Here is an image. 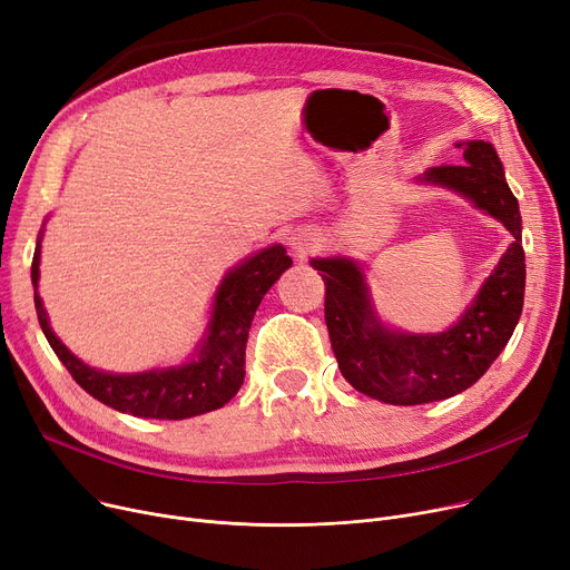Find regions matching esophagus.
Segmentation results:
<instances>
[{
	"mask_svg": "<svg viewBox=\"0 0 570 570\" xmlns=\"http://www.w3.org/2000/svg\"><path fill=\"white\" fill-rule=\"evenodd\" d=\"M292 248H294V253L299 255V257H306L308 253H313L315 240H313V238H296V240L292 243Z\"/></svg>",
	"mask_w": 570,
	"mask_h": 570,
	"instance_id": "obj_1",
	"label": "esophagus"
}]
</instances>
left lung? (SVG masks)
<instances>
[{
    "instance_id": "left-lung-1",
    "label": "left lung",
    "mask_w": 570,
    "mask_h": 570,
    "mask_svg": "<svg viewBox=\"0 0 570 570\" xmlns=\"http://www.w3.org/2000/svg\"><path fill=\"white\" fill-rule=\"evenodd\" d=\"M462 165L431 167L420 185L445 187L497 218L514 240L452 327L439 334L392 330L373 304L366 274L350 257H315L324 281V322L338 368L357 392L392 405L443 401L469 390L492 366L518 327L527 264L520 204L490 141H456Z\"/></svg>"
}]
</instances>
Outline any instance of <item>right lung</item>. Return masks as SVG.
Returning a JSON list of instances; mask_svg holds the SVG:
<instances>
[{
	"instance_id": "obj_1",
	"label": "right lung",
	"mask_w": 570,
	"mask_h": 570,
	"mask_svg": "<svg viewBox=\"0 0 570 570\" xmlns=\"http://www.w3.org/2000/svg\"><path fill=\"white\" fill-rule=\"evenodd\" d=\"M41 238L43 229L39 232L35 248L32 285L37 317L52 352L90 396L120 413L148 420L197 417L223 409L236 396L246 377V343L255 311L271 285L292 266L281 243L246 257L227 271L215 289L206 332L187 362L141 373H111L78 360L50 330L48 313L39 296Z\"/></svg>"
}]
</instances>
